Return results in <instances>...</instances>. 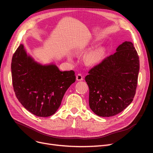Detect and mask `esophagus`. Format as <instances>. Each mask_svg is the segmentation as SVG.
<instances>
[{
    "label": "esophagus",
    "instance_id": "obj_1",
    "mask_svg": "<svg viewBox=\"0 0 153 153\" xmlns=\"http://www.w3.org/2000/svg\"><path fill=\"white\" fill-rule=\"evenodd\" d=\"M76 80L78 81H81L83 80V76L81 75V74H78L76 75Z\"/></svg>",
    "mask_w": 153,
    "mask_h": 153
}]
</instances>
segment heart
I'll return each mask as SVG.
<instances>
[{
	"label": "heart",
	"mask_w": 153,
	"mask_h": 153,
	"mask_svg": "<svg viewBox=\"0 0 153 153\" xmlns=\"http://www.w3.org/2000/svg\"><path fill=\"white\" fill-rule=\"evenodd\" d=\"M104 56V50L103 48H97L89 53L87 57V61L89 64H96L100 62Z\"/></svg>",
	"instance_id": "heart-1"
}]
</instances>
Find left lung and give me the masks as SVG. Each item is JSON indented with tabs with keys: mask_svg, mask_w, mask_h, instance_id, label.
Returning <instances> with one entry per match:
<instances>
[{
	"mask_svg": "<svg viewBox=\"0 0 153 153\" xmlns=\"http://www.w3.org/2000/svg\"><path fill=\"white\" fill-rule=\"evenodd\" d=\"M140 62L130 41L91 68L85 80L89 88V106L97 115L110 117L123 111L136 93Z\"/></svg>",
	"mask_w": 153,
	"mask_h": 153,
	"instance_id": "obj_1",
	"label": "left lung"
}]
</instances>
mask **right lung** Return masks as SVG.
Listing matches in <instances>:
<instances>
[{
  "mask_svg": "<svg viewBox=\"0 0 153 153\" xmlns=\"http://www.w3.org/2000/svg\"><path fill=\"white\" fill-rule=\"evenodd\" d=\"M11 76L18 101L30 113L43 117L56 112L66 91L76 80L73 70L61 71L53 64L34 62L23 45L13 55Z\"/></svg>",
  "mask_w": 153,
  "mask_h": 153,
  "instance_id": "1",
  "label": "right lung"
}]
</instances>
